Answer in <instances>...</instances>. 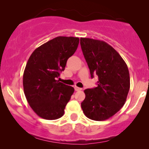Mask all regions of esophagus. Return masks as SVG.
<instances>
[{
  "label": "esophagus",
  "mask_w": 149,
  "mask_h": 149,
  "mask_svg": "<svg viewBox=\"0 0 149 149\" xmlns=\"http://www.w3.org/2000/svg\"><path fill=\"white\" fill-rule=\"evenodd\" d=\"M74 90H76V91H80V90H82V88H78V87L77 86H74Z\"/></svg>",
  "instance_id": "1"
}]
</instances>
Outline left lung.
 I'll return each instance as SVG.
<instances>
[{
	"label": "left lung",
	"mask_w": 149,
	"mask_h": 149,
	"mask_svg": "<svg viewBox=\"0 0 149 149\" xmlns=\"http://www.w3.org/2000/svg\"><path fill=\"white\" fill-rule=\"evenodd\" d=\"M80 46L91 77L98 76L97 87L84 90L81 107L93 120L109 119L125 103L130 87L126 63L113 47L102 40L81 38Z\"/></svg>",
	"instance_id": "1"
}]
</instances>
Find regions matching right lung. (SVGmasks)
Wrapping results in <instances>:
<instances>
[{
  "instance_id": "add662e5",
  "label": "right lung",
  "mask_w": 149,
  "mask_h": 149,
  "mask_svg": "<svg viewBox=\"0 0 149 149\" xmlns=\"http://www.w3.org/2000/svg\"><path fill=\"white\" fill-rule=\"evenodd\" d=\"M78 43V38L56 37L36 49L27 61L23 76L24 95L33 111L42 118L56 120L64 115L74 88L57 78Z\"/></svg>"
}]
</instances>
